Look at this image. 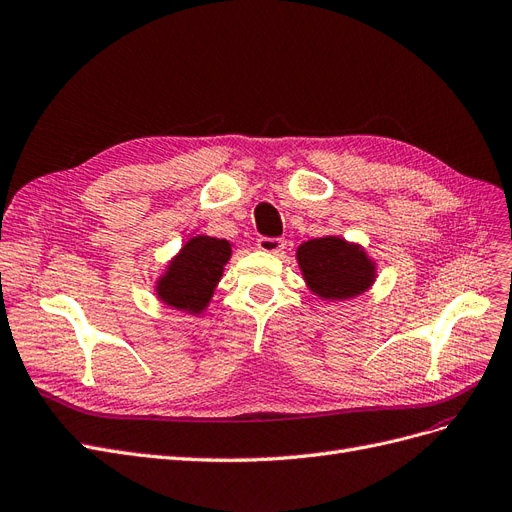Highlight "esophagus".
<instances>
[{
	"mask_svg": "<svg viewBox=\"0 0 512 512\" xmlns=\"http://www.w3.org/2000/svg\"><path fill=\"white\" fill-rule=\"evenodd\" d=\"M285 240L283 238H266V236H263V238H259L257 240V249L259 251H263V253H280V251H283L285 249Z\"/></svg>",
	"mask_w": 512,
	"mask_h": 512,
	"instance_id": "esophagus-1",
	"label": "esophagus"
}]
</instances>
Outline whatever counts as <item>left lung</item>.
I'll list each match as a JSON object with an SVG mask.
<instances>
[{
    "instance_id": "left-lung-1",
    "label": "left lung",
    "mask_w": 512,
    "mask_h": 512,
    "mask_svg": "<svg viewBox=\"0 0 512 512\" xmlns=\"http://www.w3.org/2000/svg\"><path fill=\"white\" fill-rule=\"evenodd\" d=\"M308 289L321 300L342 302L368 291L376 280V263L355 242L340 236L312 238L295 251Z\"/></svg>"
}]
</instances>
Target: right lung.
I'll return each mask as SVG.
<instances>
[{
    "instance_id": "add662e5",
    "label": "right lung",
    "mask_w": 512,
    "mask_h": 512,
    "mask_svg": "<svg viewBox=\"0 0 512 512\" xmlns=\"http://www.w3.org/2000/svg\"><path fill=\"white\" fill-rule=\"evenodd\" d=\"M229 257L232 244L223 238L204 234L189 238L157 278V298L170 308L200 315L210 304Z\"/></svg>"
}]
</instances>
